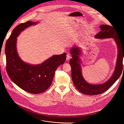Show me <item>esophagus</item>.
Segmentation results:
<instances>
[{"mask_svg":"<svg viewBox=\"0 0 124 124\" xmlns=\"http://www.w3.org/2000/svg\"><path fill=\"white\" fill-rule=\"evenodd\" d=\"M71 58V56L69 54H68L67 55V57H66V60L67 61H69V60L70 59V58Z\"/></svg>","mask_w":124,"mask_h":124,"instance_id":"34e87169","label":"esophagus"}]
</instances>
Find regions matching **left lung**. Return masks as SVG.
<instances>
[{
	"mask_svg": "<svg viewBox=\"0 0 124 124\" xmlns=\"http://www.w3.org/2000/svg\"><path fill=\"white\" fill-rule=\"evenodd\" d=\"M100 28L101 31L96 35V38L98 39L113 38L118 48L117 58L115 70L108 81L101 84L94 85L88 83L82 76L80 63L81 62L79 58L81 54L80 48L78 47H73L70 50L72 58L70 60V65L71 67V76L73 83L75 87L80 93L87 95H96L107 91L121 76L123 68L124 70L123 63V58H124V42H122L113 26L101 25L100 26Z\"/></svg>",
	"mask_w": 124,
	"mask_h": 124,
	"instance_id": "1",
	"label": "left lung"
}]
</instances>
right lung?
I'll use <instances>...</instances> for the list:
<instances>
[{
	"mask_svg": "<svg viewBox=\"0 0 124 124\" xmlns=\"http://www.w3.org/2000/svg\"><path fill=\"white\" fill-rule=\"evenodd\" d=\"M37 23L29 21L17 25L7 40L5 47L6 70L9 78L24 91L34 94L43 93L50 87L55 71L66 59L65 53L54 55L41 64L31 65L20 58L16 51L17 37L25 28Z\"/></svg>",
	"mask_w": 124,
	"mask_h": 124,
	"instance_id": "obj_1",
	"label": "right lung"
}]
</instances>
